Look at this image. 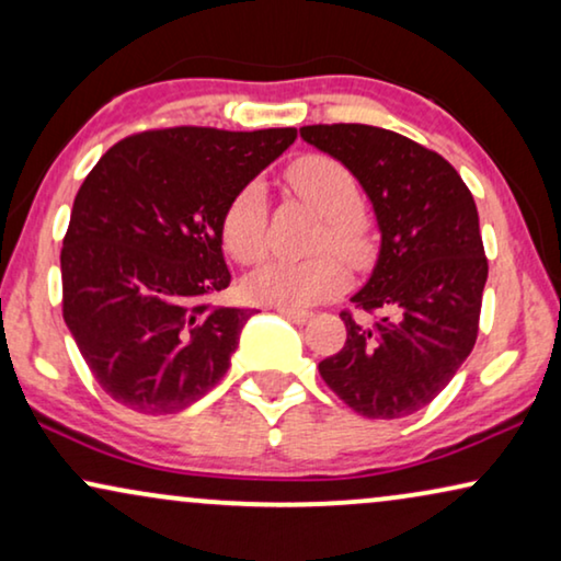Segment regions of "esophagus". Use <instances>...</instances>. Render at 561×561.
Masks as SVG:
<instances>
[{
  "mask_svg": "<svg viewBox=\"0 0 561 561\" xmlns=\"http://www.w3.org/2000/svg\"><path fill=\"white\" fill-rule=\"evenodd\" d=\"M275 309H278L280 317L296 321V324H306V321H311L313 317L311 311H304V309H286V306H275Z\"/></svg>",
  "mask_w": 561,
  "mask_h": 561,
  "instance_id": "esophagus-1",
  "label": "esophagus"
}]
</instances>
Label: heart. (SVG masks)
<instances>
[{
  "label": "heart",
  "mask_w": 561,
  "mask_h": 561,
  "mask_svg": "<svg viewBox=\"0 0 561 561\" xmlns=\"http://www.w3.org/2000/svg\"><path fill=\"white\" fill-rule=\"evenodd\" d=\"M288 183L306 204L324 217V232L317 248L359 260L367 252V225L359 217L357 179L340 160L327 156H304L288 168ZM221 240L240 263H252L267 248V202L263 183H248L229 198L221 217ZM347 286V271L334 255L306 260L273 257L257 265L244 278V294L252 301L309 309L340 294Z\"/></svg>",
  "instance_id": "heart-1"
}]
</instances>
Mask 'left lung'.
I'll use <instances>...</instances> for the list:
<instances>
[{"label": "left lung", "instance_id": "8db88e82", "mask_svg": "<svg viewBox=\"0 0 561 561\" xmlns=\"http://www.w3.org/2000/svg\"><path fill=\"white\" fill-rule=\"evenodd\" d=\"M301 137L347 168L380 232L370 278L342 311L347 342L321 359L329 388L367 419H403L434 401L478 340L488 260L478 206L439 152L370 125H311Z\"/></svg>", "mask_w": 561, "mask_h": 561}]
</instances>
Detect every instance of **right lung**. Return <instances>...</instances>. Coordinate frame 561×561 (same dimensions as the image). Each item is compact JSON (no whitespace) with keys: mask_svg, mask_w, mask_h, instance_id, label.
<instances>
[{"mask_svg":"<svg viewBox=\"0 0 561 561\" xmlns=\"http://www.w3.org/2000/svg\"><path fill=\"white\" fill-rule=\"evenodd\" d=\"M294 140V127L156 129L91 168L60 250L64 319L114 401L179 413L225 378L255 311L209 304L232 280L221 217Z\"/></svg>","mask_w":561,"mask_h":561,"instance_id":"add662e5","label":"right lung"}]
</instances>
